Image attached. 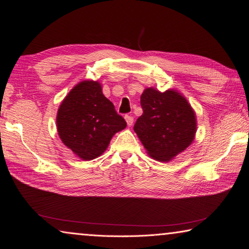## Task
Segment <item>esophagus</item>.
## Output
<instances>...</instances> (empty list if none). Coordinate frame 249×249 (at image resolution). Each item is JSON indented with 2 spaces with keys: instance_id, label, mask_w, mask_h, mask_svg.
Listing matches in <instances>:
<instances>
[{
  "instance_id": "esophagus-1",
  "label": "esophagus",
  "mask_w": 249,
  "mask_h": 249,
  "mask_svg": "<svg viewBox=\"0 0 249 249\" xmlns=\"http://www.w3.org/2000/svg\"><path fill=\"white\" fill-rule=\"evenodd\" d=\"M125 120H126V122H127V125H128V126H131V125H133V123H134V119H133V116H130V115H125Z\"/></svg>"
}]
</instances>
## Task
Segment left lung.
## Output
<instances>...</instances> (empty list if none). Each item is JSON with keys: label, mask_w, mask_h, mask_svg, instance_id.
Returning <instances> with one entry per match:
<instances>
[{"label": "left lung", "mask_w": 249, "mask_h": 249, "mask_svg": "<svg viewBox=\"0 0 249 249\" xmlns=\"http://www.w3.org/2000/svg\"><path fill=\"white\" fill-rule=\"evenodd\" d=\"M140 104L143 113L137 119L134 130L152 158L170 161L192 144L197 129L196 114L181 94L147 88Z\"/></svg>", "instance_id": "8db88e82"}]
</instances>
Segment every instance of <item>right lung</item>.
Returning <instances> with one entry per match:
<instances>
[{
    "label": "right lung",
    "mask_w": 249,
    "mask_h": 249,
    "mask_svg": "<svg viewBox=\"0 0 249 249\" xmlns=\"http://www.w3.org/2000/svg\"><path fill=\"white\" fill-rule=\"evenodd\" d=\"M61 140L83 160H92L107 149L111 138L126 127L123 116L105 97L97 81L78 83L63 100L56 115Z\"/></svg>",
    "instance_id": "obj_1"
}]
</instances>
